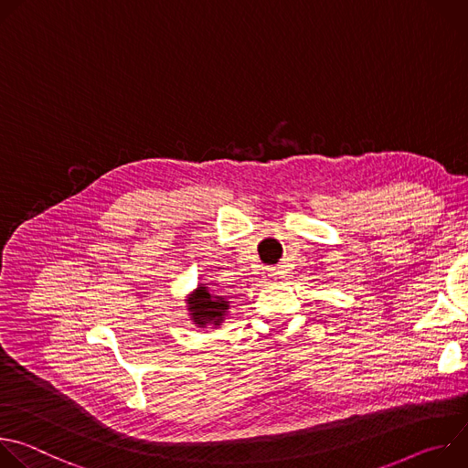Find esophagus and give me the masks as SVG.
<instances>
[{
	"instance_id": "1",
	"label": "esophagus",
	"mask_w": 468,
	"mask_h": 468,
	"mask_svg": "<svg viewBox=\"0 0 468 468\" xmlns=\"http://www.w3.org/2000/svg\"><path fill=\"white\" fill-rule=\"evenodd\" d=\"M280 274H282V272H280L278 269H266V271H264V278H266V280H271V282L278 280V278H280Z\"/></svg>"
}]
</instances>
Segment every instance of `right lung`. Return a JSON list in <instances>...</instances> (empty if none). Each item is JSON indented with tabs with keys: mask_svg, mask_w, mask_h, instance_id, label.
<instances>
[{
	"mask_svg": "<svg viewBox=\"0 0 468 468\" xmlns=\"http://www.w3.org/2000/svg\"><path fill=\"white\" fill-rule=\"evenodd\" d=\"M185 302L192 324L202 329L222 325L229 313V300L211 292L206 283H199Z\"/></svg>",
	"mask_w": 468,
	"mask_h": 468,
	"instance_id": "add662e5",
	"label": "right lung"
}]
</instances>
